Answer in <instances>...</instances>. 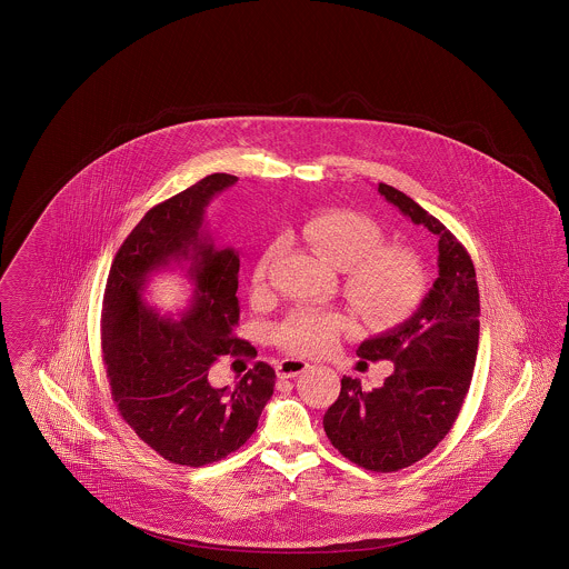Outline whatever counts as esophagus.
<instances>
[{"instance_id":"esophagus-1","label":"esophagus","mask_w":569,"mask_h":569,"mask_svg":"<svg viewBox=\"0 0 569 569\" xmlns=\"http://www.w3.org/2000/svg\"><path fill=\"white\" fill-rule=\"evenodd\" d=\"M311 366L309 362H305V360H281L279 365H277V377L279 379H292V377H298L300 372H305V370H309Z\"/></svg>"}]
</instances>
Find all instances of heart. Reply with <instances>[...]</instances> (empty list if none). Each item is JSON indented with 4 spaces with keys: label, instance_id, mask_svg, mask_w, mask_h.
Listing matches in <instances>:
<instances>
[{
    "label": "heart",
    "instance_id": "obj_1",
    "mask_svg": "<svg viewBox=\"0 0 569 569\" xmlns=\"http://www.w3.org/2000/svg\"><path fill=\"white\" fill-rule=\"evenodd\" d=\"M305 243L319 260L342 269L347 302L370 323H396L419 305L426 277L419 258L400 246L381 248V230L362 213L328 209L307 218L300 228ZM274 248L260 256L251 281H267ZM351 330L349 321L323 309H298L274 330V341L292 356L328 353Z\"/></svg>",
    "mask_w": 569,
    "mask_h": 569
}]
</instances>
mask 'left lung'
<instances>
[{"mask_svg": "<svg viewBox=\"0 0 569 569\" xmlns=\"http://www.w3.org/2000/svg\"><path fill=\"white\" fill-rule=\"evenodd\" d=\"M379 192L438 237V279L412 318L358 347L362 360H389L393 372L372 391L342 377L323 430L342 457L365 470L398 472L453 428L477 362L480 300L472 258L453 232L393 186L379 183Z\"/></svg>", "mask_w": 569, "mask_h": 569, "instance_id": "1", "label": "left lung"}]
</instances>
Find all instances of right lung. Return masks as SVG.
<instances>
[{
	"mask_svg": "<svg viewBox=\"0 0 569 569\" xmlns=\"http://www.w3.org/2000/svg\"><path fill=\"white\" fill-rule=\"evenodd\" d=\"M237 182L213 173L154 204L116 251L110 267L101 349L118 412L150 449L178 466L201 468L234 453L258 428L271 400L274 370L256 362L234 387L211 383L220 358H253L239 326V256L201 234L204 207ZM190 261L193 307L180 320L140 302L147 274Z\"/></svg>",
	"mask_w": 569,
	"mask_h": 569,
	"instance_id": "add662e5",
	"label": "right lung"
}]
</instances>
